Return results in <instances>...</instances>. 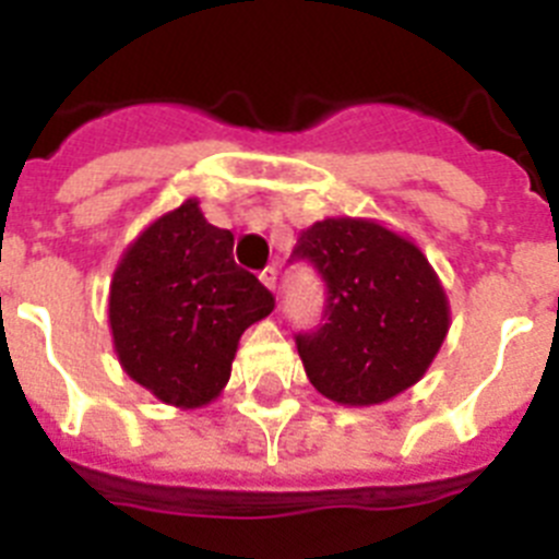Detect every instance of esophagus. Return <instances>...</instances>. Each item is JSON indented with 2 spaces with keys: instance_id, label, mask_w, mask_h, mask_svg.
Listing matches in <instances>:
<instances>
[{
  "instance_id": "1",
  "label": "esophagus",
  "mask_w": 559,
  "mask_h": 559,
  "mask_svg": "<svg viewBox=\"0 0 559 559\" xmlns=\"http://www.w3.org/2000/svg\"><path fill=\"white\" fill-rule=\"evenodd\" d=\"M260 283H263L269 290H276V269H274V265H269V269L260 271Z\"/></svg>"
}]
</instances>
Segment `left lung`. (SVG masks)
I'll use <instances>...</instances> for the list:
<instances>
[{
    "mask_svg": "<svg viewBox=\"0 0 559 559\" xmlns=\"http://www.w3.org/2000/svg\"><path fill=\"white\" fill-rule=\"evenodd\" d=\"M294 257L328 283L324 324L296 338L316 392L369 408L423 380L451 330V302L412 237L374 218L335 215L308 226Z\"/></svg>",
    "mask_w": 559,
    "mask_h": 559,
    "instance_id": "8db88e82",
    "label": "left lung"
}]
</instances>
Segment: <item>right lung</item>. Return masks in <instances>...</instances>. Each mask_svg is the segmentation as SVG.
I'll use <instances>...</instances> for the list:
<instances>
[{"label": "right lung", "mask_w": 559, "mask_h": 559, "mask_svg": "<svg viewBox=\"0 0 559 559\" xmlns=\"http://www.w3.org/2000/svg\"><path fill=\"white\" fill-rule=\"evenodd\" d=\"M235 235L187 199L126 246L108 285V330L122 372L165 406L204 408L229 383L246 328L274 296L231 260Z\"/></svg>", "instance_id": "1"}]
</instances>
